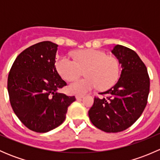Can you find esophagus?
<instances>
[{
  "mask_svg": "<svg viewBox=\"0 0 160 160\" xmlns=\"http://www.w3.org/2000/svg\"><path fill=\"white\" fill-rule=\"evenodd\" d=\"M83 95H82V94H77V95H76V98H77V100H79V99H81V98H83Z\"/></svg>",
  "mask_w": 160,
  "mask_h": 160,
  "instance_id": "esophagus-1",
  "label": "esophagus"
}]
</instances>
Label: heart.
I'll list each match as a JSON object with an SVG mask.
<instances>
[{
    "label": "heart",
    "mask_w": 160,
    "mask_h": 160,
    "mask_svg": "<svg viewBox=\"0 0 160 160\" xmlns=\"http://www.w3.org/2000/svg\"><path fill=\"white\" fill-rule=\"evenodd\" d=\"M75 61L67 56L56 61V67L61 77L67 80L77 78L85 70L87 77L72 81L69 86L70 92L84 94L99 88L102 90L112 88L120 77L119 61L108 56L104 51L94 49L80 50L74 53Z\"/></svg>",
    "instance_id": "heart-1"
}]
</instances>
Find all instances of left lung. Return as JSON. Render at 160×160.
<instances>
[{"label":"left lung","instance_id":"left-lung-1","mask_svg":"<svg viewBox=\"0 0 160 160\" xmlns=\"http://www.w3.org/2000/svg\"><path fill=\"white\" fill-rule=\"evenodd\" d=\"M111 52L122 64L120 79L111 89L100 93L104 97H95L88 114L99 129L119 132L132 126L142 114L150 81L146 65L134 50L116 45Z\"/></svg>","mask_w":160,"mask_h":160}]
</instances>
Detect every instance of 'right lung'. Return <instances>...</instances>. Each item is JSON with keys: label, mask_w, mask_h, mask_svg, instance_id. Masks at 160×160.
<instances>
[{"label": "right lung", "mask_w": 160, "mask_h": 160, "mask_svg": "<svg viewBox=\"0 0 160 160\" xmlns=\"http://www.w3.org/2000/svg\"><path fill=\"white\" fill-rule=\"evenodd\" d=\"M58 45L45 41L17 56L8 78L11 108L28 129L47 132L59 126L75 97L57 90L67 86L55 67Z\"/></svg>", "instance_id": "right-lung-1"}]
</instances>
